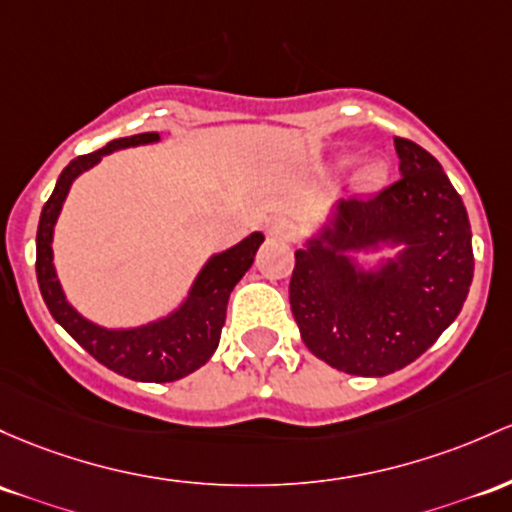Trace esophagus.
<instances>
[{
  "label": "esophagus",
  "instance_id": "34e87169",
  "mask_svg": "<svg viewBox=\"0 0 512 512\" xmlns=\"http://www.w3.org/2000/svg\"><path fill=\"white\" fill-rule=\"evenodd\" d=\"M291 221L289 218H272V221L267 223V233L269 238H277V240H286L291 235Z\"/></svg>",
  "mask_w": 512,
  "mask_h": 512
}]
</instances>
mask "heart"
Wrapping results in <instances>:
<instances>
[{"label": "heart", "instance_id": "b5f03b06", "mask_svg": "<svg viewBox=\"0 0 512 512\" xmlns=\"http://www.w3.org/2000/svg\"><path fill=\"white\" fill-rule=\"evenodd\" d=\"M347 162H350V157L342 155L335 160V167L340 170V167H345ZM386 177H389V165H386L384 160H367L355 172V177H352V187L362 194H372V192H376V189L384 187Z\"/></svg>", "mask_w": 512, "mask_h": 512}]
</instances>
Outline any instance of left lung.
Here are the masks:
<instances>
[{"label": "left lung", "mask_w": 512, "mask_h": 512, "mask_svg": "<svg viewBox=\"0 0 512 512\" xmlns=\"http://www.w3.org/2000/svg\"><path fill=\"white\" fill-rule=\"evenodd\" d=\"M401 179L367 201H338L296 250L291 313L333 369L386 376L423 355L462 311L474 277L471 226L440 162L393 138ZM398 246L374 268L357 254Z\"/></svg>", "instance_id": "left-lung-1"}]
</instances>
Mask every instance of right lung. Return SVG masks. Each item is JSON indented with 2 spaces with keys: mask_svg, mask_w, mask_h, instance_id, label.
I'll return each mask as SVG.
<instances>
[{
  "mask_svg": "<svg viewBox=\"0 0 512 512\" xmlns=\"http://www.w3.org/2000/svg\"><path fill=\"white\" fill-rule=\"evenodd\" d=\"M157 140H160V133H138V136L111 140L106 148L97 150V153L75 157L60 172L58 184H55L53 194L43 206L41 221H38L36 277L50 316L58 320L97 362L133 381L165 384V381H177L204 367L216 352L218 340H221V328L226 323L230 291L252 267L257 247L262 245L265 235L250 233L238 245L209 257V262L196 274L187 299L167 316L150 320V323L138 325V328H104V325L84 318L67 301L53 265L55 223H58L60 211H63L72 182L82 172L92 170L104 155L116 153V150L138 148V145H150L157 143Z\"/></svg>",
  "mask_w": 512,
  "mask_h": 512,
  "instance_id": "obj_1",
  "label": "right lung"
}]
</instances>
